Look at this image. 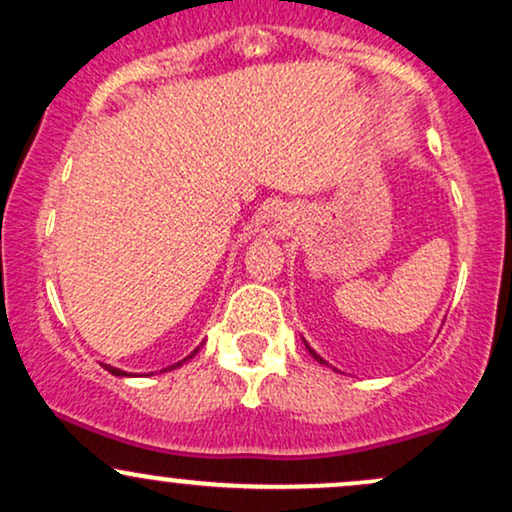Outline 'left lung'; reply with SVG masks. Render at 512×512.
<instances>
[{
  "instance_id": "obj_1",
  "label": "left lung",
  "mask_w": 512,
  "mask_h": 512,
  "mask_svg": "<svg viewBox=\"0 0 512 512\" xmlns=\"http://www.w3.org/2000/svg\"><path fill=\"white\" fill-rule=\"evenodd\" d=\"M305 346H308V344H305ZM308 351H310V356H313L317 363H322V366H327V361H325V358H322L320 354H315V351H313V349H310V346H308Z\"/></svg>"
}]
</instances>
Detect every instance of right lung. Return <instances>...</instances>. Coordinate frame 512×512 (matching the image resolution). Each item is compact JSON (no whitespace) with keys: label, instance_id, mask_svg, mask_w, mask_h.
Wrapping results in <instances>:
<instances>
[{"label":"right lung","instance_id":"right-lung-1","mask_svg":"<svg viewBox=\"0 0 512 512\" xmlns=\"http://www.w3.org/2000/svg\"><path fill=\"white\" fill-rule=\"evenodd\" d=\"M197 351H199V346H197V349L195 351H192V354L190 356H185V358H182V361H178V363H173V366H168L166 370H173V368H178V366H182V363H187V361H190V358L192 356H195L197 354ZM105 370H108V373H113V375H117V378H132V373H127V370H120V368H115V366H103Z\"/></svg>","mask_w":512,"mask_h":512}]
</instances>
